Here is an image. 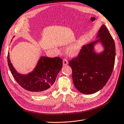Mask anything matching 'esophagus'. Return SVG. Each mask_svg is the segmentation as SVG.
I'll use <instances>...</instances> for the list:
<instances>
[{
	"instance_id": "34e87169",
	"label": "esophagus",
	"mask_w": 124,
	"mask_h": 124,
	"mask_svg": "<svg viewBox=\"0 0 124 124\" xmlns=\"http://www.w3.org/2000/svg\"><path fill=\"white\" fill-rule=\"evenodd\" d=\"M63 65H67L68 64V60L67 59V58H64L63 59Z\"/></svg>"
}]
</instances>
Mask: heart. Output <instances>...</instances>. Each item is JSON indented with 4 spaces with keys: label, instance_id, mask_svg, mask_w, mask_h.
Masks as SVG:
<instances>
[{
    "label": "heart",
    "instance_id": "obj_1",
    "mask_svg": "<svg viewBox=\"0 0 124 124\" xmlns=\"http://www.w3.org/2000/svg\"><path fill=\"white\" fill-rule=\"evenodd\" d=\"M80 48H81V46H80L79 43H77V44H75L71 46L70 47H69L68 50V52L70 55H76L79 53Z\"/></svg>",
    "mask_w": 124,
    "mask_h": 124
}]
</instances>
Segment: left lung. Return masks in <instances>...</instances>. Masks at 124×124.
<instances>
[{
	"label": "left lung",
	"mask_w": 124,
	"mask_h": 124,
	"mask_svg": "<svg viewBox=\"0 0 124 124\" xmlns=\"http://www.w3.org/2000/svg\"><path fill=\"white\" fill-rule=\"evenodd\" d=\"M98 37L105 47L101 54L93 51L98 40L83 45L78 55L69 61L72 70L74 85L84 94L96 93L106 85L113 72L116 55L114 40L105 25L98 31Z\"/></svg>",
	"instance_id": "left-lung-1"
}]
</instances>
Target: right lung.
<instances>
[{
  "label": "right lung",
  "mask_w": 124,
  "mask_h": 124,
  "mask_svg": "<svg viewBox=\"0 0 124 124\" xmlns=\"http://www.w3.org/2000/svg\"><path fill=\"white\" fill-rule=\"evenodd\" d=\"M9 54L8 53V65L14 79L23 88L34 94L42 95L48 93L62 68L63 60L60 57L42 56L33 72L27 75H22L13 67Z\"/></svg>",
  "instance_id": "obj_1"
}]
</instances>
